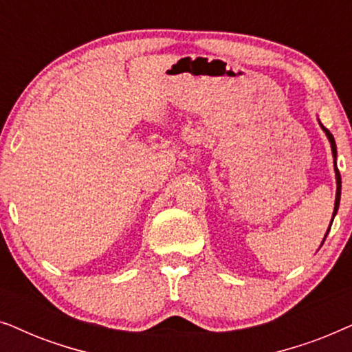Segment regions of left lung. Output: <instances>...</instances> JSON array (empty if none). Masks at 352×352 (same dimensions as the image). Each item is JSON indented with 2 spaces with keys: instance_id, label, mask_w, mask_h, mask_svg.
Instances as JSON below:
<instances>
[{
  "instance_id": "left-lung-1",
  "label": "left lung",
  "mask_w": 352,
  "mask_h": 352,
  "mask_svg": "<svg viewBox=\"0 0 352 352\" xmlns=\"http://www.w3.org/2000/svg\"><path fill=\"white\" fill-rule=\"evenodd\" d=\"M320 123V122H319ZM320 128L324 129V133L327 134V138H329L330 141V146H331V153H333V163H335V176H336V199H335V208H333V218L336 214V211H338V206H340V197H341V176H340V171H338V166H336V144H335V138L333 134H331L329 129H327L324 124L320 123ZM331 223H333V219H331ZM331 228V224H330ZM330 230V229H329ZM329 230H327V234H329ZM325 234V237H327ZM325 237H324V242H325ZM322 242V243H324Z\"/></svg>"
}]
</instances>
